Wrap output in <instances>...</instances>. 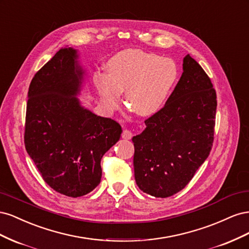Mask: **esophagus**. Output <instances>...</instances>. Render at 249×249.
Returning <instances> with one entry per match:
<instances>
[{
	"instance_id": "34e87169",
	"label": "esophagus",
	"mask_w": 249,
	"mask_h": 249,
	"mask_svg": "<svg viewBox=\"0 0 249 249\" xmlns=\"http://www.w3.org/2000/svg\"><path fill=\"white\" fill-rule=\"evenodd\" d=\"M122 137H123V139L130 140V139H132V137H133V134H132V132L129 131V130H124V132H123V134H122Z\"/></svg>"
}]
</instances>
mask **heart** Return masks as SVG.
I'll list each match as a JSON object with an SVG mask.
<instances>
[{"label": "heart", "mask_w": 249, "mask_h": 249, "mask_svg": "<svg viewBox=\"0 0 249 249\" xmlns=\"http://www.w3.org/2000/svg\"><path fill=\"white\" fill-rule=\"evenodd\" d=\"M107 73L96 71L93 84L103 106L115 109L124 103L137 115L152 116L166 103L178 79V67L170 58L138 49H127L109 59Z\"/></svg>", "instance_id": "1"}]
</instances>
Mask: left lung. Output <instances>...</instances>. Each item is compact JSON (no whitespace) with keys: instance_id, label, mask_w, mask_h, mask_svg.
Wrapping results in <instances>:
<instances>
[{"instance_id":"8db88e82","label":"left lung","mask_w":249,"mask_h":249,"mask_svg":"<svg viewBox=\"0 0 249 249\" xmlns=\"http://www.w3.org/2000/svg\"><path fill=\"white\" fill-rule=\"evenodd\" d=\"M216 107L208 74L186 55L182 77L165 106L132 138L135 180L141 191L165 198L184 189L210 155Z\"/></svg>"}]
</instances>
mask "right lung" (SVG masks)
<instances>
[{"mask_svg": "<svg viewBox=\"0 0 249 249\" xmlns=\"http://www.w3.org/2000/svg\"><path fill=\"white\" fill-rule=\"evenodd\" d=\"M78 50L66 46L35 73L28 91L25 146L55 191L83 196L101 183L103 156L122 135L111 118L82 106L87 72Z\"/></svg>", "mask_w": 249, "mask_h": 249, "instance_id": "add662e5", "label": "right lung"}]
</instances>
